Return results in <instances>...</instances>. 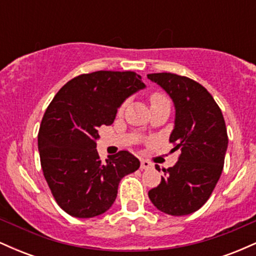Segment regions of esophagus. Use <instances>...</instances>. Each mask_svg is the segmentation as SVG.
<instances>
[{"label":"esophagus","mask_w":256,"mask_h":256,"mask_svg":"<svg viewBox=\"0 0 256 256\" xmlns=\"http://www.w3.org/2000/svg\"><path fill=\"white\" fill-rule=\"evenodd\" d=\"M152 167H154V165H152L150 161H148V160L140 161V168L142 170H152Z\"/></svg>","instance_id":"obj_1"}]
</instances>
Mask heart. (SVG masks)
Listing matches in <instances>:
<instances>
[{"label": "heart", "instance_id": "b5f03b06", "mask_svg": "<svg viewBox=\"0 0 256 256\" xmlns=\"http://www.w3.org/2000/svg\"><path fill=\"white\" fill-rule=\"evenodd\" d=\"M164 101H168L167 98L164 94L161 92H152L150 95V104H158V102H164ZM125 108V104H122L119 107V113H122V110H124Z\"/></svg>", "mask_w": 256, "mask_h": 256}]
</instances>
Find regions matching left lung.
<instances>
[{"instance_id": "obj_1", "label": "left lung", "mask_w": 256, "mask_h": 256, "mask_svg": "<svg viewBox=\"0 0 256 256\" xmlns=\"http://www.w3.org/2000/svg\"><path fill=\"white\" fill-rule=\"evenodd\" d=\"M146 77L160 85L174 104L170 142L174 146L172 152H180L174 166L162 170L165 176L148 192L149 198L166 214H192L207 202L222 172L228 143L224 116L213 96L198 82L174 73Z\"/></svg>"}]
</instances>
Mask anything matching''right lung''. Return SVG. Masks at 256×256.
Instances as JSON below:
<instances>
[{
    "label": "right lung",
    "mask_w": 256,
    "mask_h": 256,
    "mask_svg": "<svg viewBox=\"0 0 256 256\" xmlns=\"http://www.w3.org/2000/svg\"><path fill=\"white\" fill-rule=\"evenodd\" d=\"M144 86L131 71L86 73L67 82L46 108L38 131L40 166L55 201L70 216L104 213L122 178L140 168V160L128 150L102 161L96 140L120 104Z\"/></svg>",
    "instance_id": "1"
}]
</instances>
